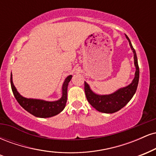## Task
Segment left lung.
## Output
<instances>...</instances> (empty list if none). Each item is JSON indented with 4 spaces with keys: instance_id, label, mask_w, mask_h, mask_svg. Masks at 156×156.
I'll list each match as a JSON object with an SVG mask.
<instances>
[{
    "instance_id": "1",
    "label": "left lung",
    "mask_w": 156,
    "mask_h": 156,
    "mask_svg": "<svg viewBox=\"0 0 156 156\" xmlns=\"http://www.w3.org/2000/svg\"><path fill=\"white\" fill-rule=\"evenodd\" d=\"M125 36L129 42L131 50L133 51L134 64L136 67L135 77L132 83L129 84L128 87L119 89L113 94H108V95H98V94H94L89 88L88 84L84 82V90H85L87 101L92 105V106L100 112L112 114V113L118 112L131 100L136 91L139 78V68L138 65L136 53L128 36Z\"/></svg>"
}]
</instances>
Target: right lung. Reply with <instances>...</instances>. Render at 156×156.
Here are the masks:
<instances>
[{
	"mask_svg": "<svg viewBox=\"0 0 156 156\" xmlns=\"http://www.w3.org/2000/svg\"><path fill=\"white\" fill-rule=\"evenodd\" d=\"M71 78H72V76H69L64 80L63 87H62V98L58 101L53 102H48L37 99H28V98H23L17 92V89L14 86L12 75H11V87H12V92H13L16 100L25 110H26L27 112L35 117L47 118L53 117L63 111L67 100L68 83L70 81Z\"/></svg>",
	"mask_w": 156,
	"mask_h": 156,
	"instance_id": "1",
	"label": "right lung"
}]
</instances>
